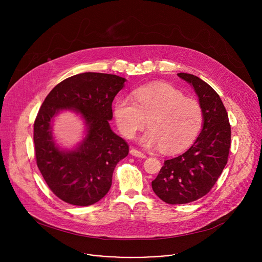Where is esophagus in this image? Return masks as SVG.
Here are the masks:
<instances>
[{
    "label": "esophagus",
    "mask_w": 262,
    "mask_h": 262,
    "mask_svg": "<svg viewBox=\"0 0 262 262\" xmlns=\"http://www.w3.org/2000/svg\"><path fill=\"white\" fill-rule=\"evenodd\" d=\"M129 154H130L132 156L136 157V158H141V159H145V158H146V156H145L143 152L137 150V149H135V148H132V149H130Z\"/></svg>",
    "instance_id": "34e87169"
}]
</instances>
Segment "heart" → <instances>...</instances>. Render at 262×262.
<instances>
[{
	"label": "heart",
	"instance_id": "heart-1",
	"mask_svg": "<svg viewBox=\"0 0 262 262\" xmlns=\"http://www.w3.org/2000/svg\"><path fill=\"white\" fill-rule=\"evenodd\" d=\"M133 97H119L114 103L115 121L124 138L134 139L146 120L150 129L140 140L143 146H160L162 151L175 154L197 138L203 122L202 108L180 90L169 84H154L135 89Z\"/></svg>",
	"mask_w": 262,
	"mask_h": 262
}]
</instances>
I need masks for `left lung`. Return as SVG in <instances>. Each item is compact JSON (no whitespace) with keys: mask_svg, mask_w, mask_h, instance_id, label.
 Segmentation results:
<instances>
[{"mask_svg":"<svg viewBox=\"0 0 262 262\" xmlns=\"http://www.w3.org/2000/svg\"><path fill=\"white\" fill-rule=\"evenodd\" d=\"M177 76L191 84L203 112V127L184 154L167 160L151 182L156 195L168 204L190 203L205 196L225 168L231 145L227 111L219 94L190 73Z\"/></svg>","mask_w":262,"mask_h":262,"instance_id":"left-lung-1","label":"left lung"}]
</instances>
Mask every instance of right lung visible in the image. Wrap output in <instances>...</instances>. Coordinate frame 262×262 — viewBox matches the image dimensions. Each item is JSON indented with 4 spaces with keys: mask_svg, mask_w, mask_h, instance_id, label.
Instances as JSON below:
<instances>
[{
    "mask_svg": "<svg viewBox=\"0 0 262 262\" xmlns=\"http://www.w3.org/2000/svg\"><path fill=\"white\" fill-rule=\"evenodd\" d=\"M116 74L84 72L59 83L46 97L34 122L37 167L51 191L66 203L89 206L112 185L116 165L127 157L128 144L111 129L112 102L124 87ZM83 117L88 135L73 151H63L51 135L52 118L62 109Z\"/></svg>",
    "mask_w": 262,
    "mask_h": 262,
    "instance_id": "add662e5",
    "label": "right lung"
}]
</instances>
